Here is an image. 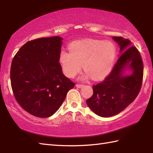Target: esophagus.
Listing matches in <instances>:
<instances>
[{"label": "esophagus", "mask_w": 153, "mask_h": 153, "mask_svg": "<svg viewBox=\"0 0 153 153\" xmlns=\"http://www.w3.org/2000/svg\"><path fill=\"white\" fill-rule=\"evenodd\" d=\"M83 86V85H80V84H77L76 85V87H77V88H81V87H82Z\"/></svg>", "instance_id": "obj_1"}]
</instances>
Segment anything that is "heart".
Masks as SVG:
<instances>
[{
  "label": "heart",
  "mask_w": 153,
  "mask_h": 153,
  "mask_svg": "<svg viewBox=\"0 0 153 153\" xmlns=\"http://www.w3.org/2000/svg\"><path fill=\"white\" fill-rule=\"evenodd\" d=\"M70 51H61L59 62L66 76L74 77L83 68L85 77L91 76L101 80L111 72L117 56L115 45L111 41L97 39L76 41L70 45Z\"/></svg>",
  "instance_id": "obj_1"
}]
</instances>
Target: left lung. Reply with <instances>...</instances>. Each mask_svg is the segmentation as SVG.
I'll return each instance as SVG.
<instances>
[{
	"label": "left lung",
	"mask_w": 153,
	"mask_h": 153,
	"mask_svg": "<svg viewBox=\"0 0 153 153\" xmlns=\"http://www.w3.org/2000/svg\"><path fill=\"white\" fill-rule=\"evenodd\" d=\"M120 46V56L112 72L100 83L93 87V95L86 100L92 111L106 118L122 112L134 101L141 89L143 64L140 53L131 41L113 37ZM129 71L130 74H126Z\"/></svg>",
	"instance_id": "1"
}]
</instances>
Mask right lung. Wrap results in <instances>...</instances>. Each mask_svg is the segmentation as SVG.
Instances as JSON below:
<instances>
[{
  "label": "right lung",
  "instance_id": "obj_1",
  "mask_svg": "<svg viewBox=\"0 0 153 153\" xmlns=\"http://www.w3.org/2000/svg\"><path fill=\"white\" fill-rule=\"evenodd\" d=\"M62 39L54 36L28 41L12 60L10 80L15 99L39 118L53 115L75 85L59 63Z\"/></svg>",
  "mask_w": 153,
  "mask_h": 153
}]
</instances>
